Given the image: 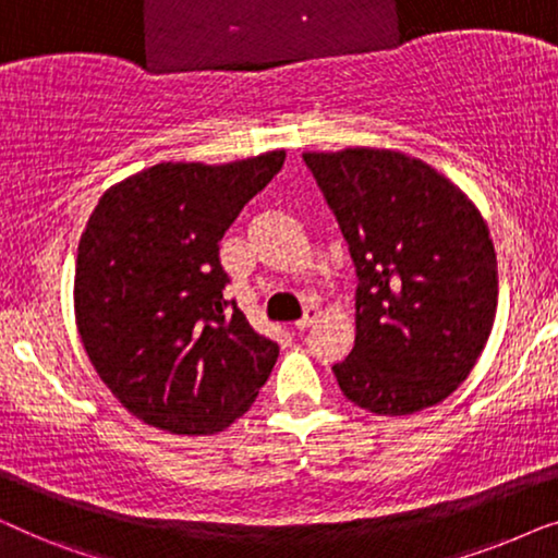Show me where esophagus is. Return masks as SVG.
Wrapping results in <instances>:
<instances>
[{"instance_id":"1","label":"esophagus","mask_w":558,"mask_h":558,"mask_svg":"<svg viewBox=\"0 0 558 558\" xmlns=\"http://www.w3.org/2000/svg\"><path fill=\"white\" fill-rule=\"evenodd\" d=\"M317 319H319V310H317V307H310L307 312H304V317H302V319H296L294 327H296V330L302 332V330H307V327L315 325Z\"/></svg>"}]
</instances>
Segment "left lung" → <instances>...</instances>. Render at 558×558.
<instances>
[{
    "mask_svg": "<svg viewBox=\"0 0 558 558\" xmlns=\"http://www.w3.org/2000/svg\"><path fill=\"white\" fill-rule=\"evenodd\" d=\"M353 256L355 345L332 373L355 407L409 416L475 368L498 307V262L477 205L399 149L304 151Z\"/></svg>",
    "mask_w": 558,
    "mask_h": 558,
    "instance_id": "8db88e82",
    "label": "left lung"
}]
</instances>
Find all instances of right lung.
<instances>
[{
  "mask_svg": "<svg viewBox=\"0 0 558 558\" xmlns=\"http://www.w3.org/2000/svg\"><path fill=\"white\" fill-rule=\"evenodd\" d=\"M284 157L159 162L111 185L90 213L75 258V325L98 376L144 424L218 434L269 378L279 345L223 300L218 243Z\"/></svg>",
  "mask_w": 558,
  "mask_h": 558,
  "instance_id": "obj_1",
  "label": "right lung"
}]
</instances>
